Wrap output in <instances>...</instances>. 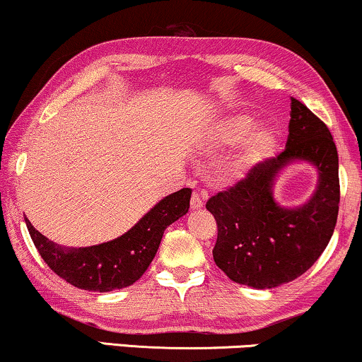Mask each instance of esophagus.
I'll return each instance as SVG.
<instances>
[{"label":"esophagus","mask_w":362,"mask_h":362,"mask_svg":"<svg viewBox=\"0 0 362 362\" xmlns=\"http://www.w3.org/2000/svg\"><path fill=\"white\" fill-rule=\"evenodd\" d=\"M204 201L206 194H202V192H194L191 197V209H201V207L204 206Z\"/></svg>","instance_id":"esophagus-1"}]
</instances>
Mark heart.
Wrapping results in <instances>:
<instances>
[{"instance_id": "b5f03b06", "label": "heart", "mask_w": 362, "mask_h": 362, "mask_svg": "<svg viewBox=\"0 0 362 362\" xmlns=\"http://www.w3.org/2000/svg\"><path fill=\"white\" fill-rule=\"evenodd\" d=\"M254 118L245 113L227 117L216 127L212 133V145L234 146L242 141L239 156L235 160L237 173L249 171L257 163L265 160L274 151L276 135L269 125H257L254 129Z\"/></svg>"}]
</instances>
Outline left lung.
<instances>
[{
	"label": "left lung",
	"instance_id": "1",
	"mask_svg": "<svg viewBox=\"0 0 362 362\" xmlns=\"http://www.w3.org/2000/svg\"><path fill=\"white\" fill-rule=\"evenodd\" d=\"M290 117L285 151L255 165L206 204L217 222L216 265L235 284L259 290L303 275L323 254L338 219V151L331 132L296 98ZM293 160L311 162L319 185L306 205L290 210L274 201L273 182Z\"/></svg>",
	"mask_w": 362,
	"mask_h": 362
}]
</instances>
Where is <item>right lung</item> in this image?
Listing matches in <instances>:
<instances>
[{
  "instance_id": "obj_1",
  "label": "right lung",
  "mask_w": 362,
  "mask_h": 362,
  "mask_svg": "<svg viewBox=\"0 0 362 362\" xmlns=\"http://www.w3.org/2000/svg\"><path fill=\"white\" fill-rule=\"evenodd\" d=\"M191 189L163 197L130 230L98 245L67 249L54 244L26 219L29 235L42 260L67 284L88 291H112L130 286L155 259L165 229L189 209Z\"/></svg>"
}]
</instances>
